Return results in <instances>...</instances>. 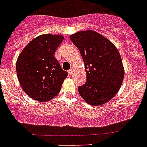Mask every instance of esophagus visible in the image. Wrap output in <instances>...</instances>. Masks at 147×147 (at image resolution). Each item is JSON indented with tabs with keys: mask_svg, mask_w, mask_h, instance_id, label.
<instances>
[{
	"mask_svg": "<svg viewBox=\"0 0 147 147\" xmlns=\"http://www.w3.org/2000/svg\"><path fill=\"white\" fill-rule=\"evenodd\" d=\"M72 69H69V70H68V73L69 74V75H72Z\"/></svg>",
	"mask_w": 147,
	"mask_h": 147,
	"instance_id": "34e87169",
	"label": "esophagus"
}]
</instances>
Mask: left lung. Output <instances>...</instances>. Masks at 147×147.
<instances>
[{
    "mask_svg": "<svg viewBox=\"0 0 147 147\" xmlns=\"http://www.w3.org/2000/svg\"><path fill=\"white\" fill-rule=\"evenodd\" d=\"M80 52L87 80L78 92L87 103L98 106L117 94L124 80V69L117 48L94 30L80 31L69 36Z\"/></svg>",
    "mask_w": 147,
    "mask_h": 147,
    "instance_id": "left-lung-1",
    "label": "left lung"
}]
</instances>
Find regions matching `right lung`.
Listing matches in <instances>:
<instances>
[{
    "mask_svg": "<svg viewBox=\"0 0 147 147\" xmlns=\"http://www.w3.org/2000/svg\"><path fill=\"white\" fill-rule=\"evenodd\" d=\"M63 39L60 35H39L26 46L18 57V79L23 91L33 100L50 101L61 90L68 74L54 55Z\"/></svg>",
    "mask_w": 147,
    "mask_h": 147,
    "instance_id": "right-lung-1",
    "label": "right lung"
}]
</instances>
